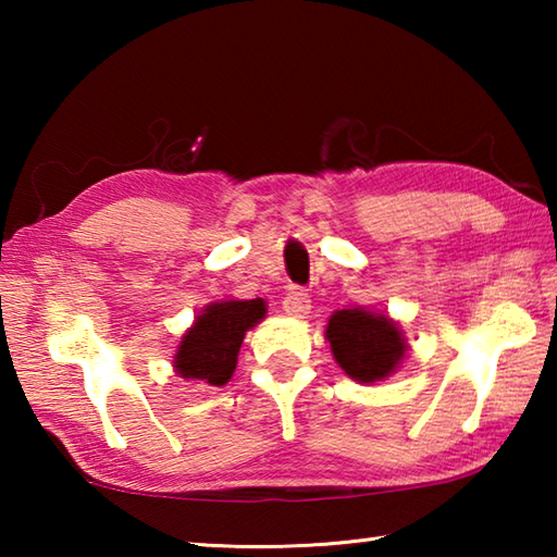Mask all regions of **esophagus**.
Masks as SVG:
<instances>
[{
	"label": "esophagus",
	"mask_w": 557,
	"mask_h": 557,
	"mask_svg": "<svg viewBox=\"0 0 557 557\" xmlns=\"http://www.w3.org/2000/svg\"><path fill=\"white\" fill-rule=\"evenodd\" d=\"M282 309H285L287 317L305 319L309 314V309H312V301H309V295L305 289L292 287L289 295L285 297V301H282Z\"/></svg>",
	"instance_id": "obj_1"
}]
</instances>
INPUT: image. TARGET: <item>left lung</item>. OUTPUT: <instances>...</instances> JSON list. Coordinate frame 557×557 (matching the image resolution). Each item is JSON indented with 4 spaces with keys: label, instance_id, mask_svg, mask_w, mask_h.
Returning <instances> with one entry per match:
<instances>
[{
    "label": "left lung",
    "instance_id": "obj_1",
    "mask_svg": "<svg viewBox=\"0 0 557 557\" xmlns=\"http://www.w3.org/2000/svg\"><path fill=\"white\" fill-rule=\"evenodd\" d=\"M324 334L338 369L356 383L385 381L408 358L410 346L400 324L391 314L366 307L336 309Z\"/></svg>",
    "mask_w": 557,
    "mask_h": 557
}]
</instances>
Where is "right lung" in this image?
Returning <instances> with one entry per match:
<instances>
[{
    "instance_id": "add662e5",
    "label": "right lung",
    "mask_w": 557,
    "mask_h": 557,
    "mask_svg": "<svg viewBox=\"0 0 557 557\" xmlns=\"http://www.w3.org/2000/svg\"><path fill=\"white\" fill-rule=\"evenodd\" d=\"M268 314L265 299H215L206 305L186 329L172 356L174 371L184 381L225 385L233 379L245 334Z\"/></svg>"
}]
</instances>
